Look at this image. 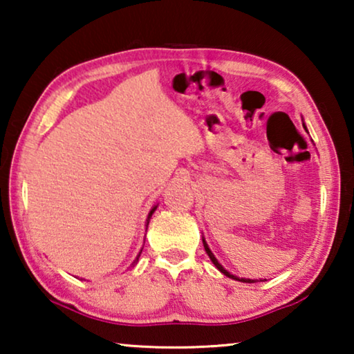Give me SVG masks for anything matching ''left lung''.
Listing matches in <instances>:
<instances>
[{
    "mask_svg": "<svg viewBox=\"0 0 354 354\" xmlns=\"http://www.w3.org/2000/svg\"><path fill=\"white\" fill-rule=\"evenodd\" d=\"M303 127H304V125H303ZM304 129H306V127H304ZM203 245H205V250H206V253H207V256H209V258H211V261H212V264H214V266H216V268H217V269H219L222 274H224V275H227V277H230V279H236V280H240V282H246V283H253V282H254V280H250V279H239V277H235V275H232L230 272H227V270H225L224 268H222V266L219 264V261H217V259L214 258V254H212V253H211L209 246H207V245H206V241H205V239H203Z\"/></svg>",
    "mask_w": 354,
    "mask_h": 354,
    "instance_id": "8db88e82",
    "label": "left lung"
}]
</instances>
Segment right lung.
Instances as JSON below:
<instances>
[{
    "label": "right lung",
    "mask_w": 354,
    "mask_h": 354,
    "mask_svg": "<svg viewBox=\"0 0 354 354\" xmlns=\"http://www.w3.org/2000/svg\"><path fill=\"white\" fill-rule=\"evenodd\" d=\"M156 207H158V206H154V207H153V209H151V211H149V216H148V222H149V217H151V214H153V212H154V211H156ZM140 254H142V251H140ZM140 254L137 256V259H135V261H133V263H132V268H133V266H135V264H137V263H138V258H140Z\"/></svg>",
    "instance_id": "add662e5"
}]
</instances>
